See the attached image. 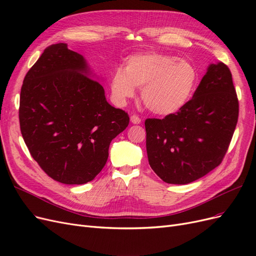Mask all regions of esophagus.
<instances>
[{
  "label": "esophagus",
  "mask_w": 256,
  "mask_h": 256,
  "mask_svg": "<svg viewBox=\"0 0 256 256\" xmlns=\"http://www.w3.org/2000/svg\"><path fill=\"white\" fill-rule=\"evenodd\" d=\"M130 122H132V124H140L141 122V118H138V115H131V118H130Z\"/></svg>",
  "instance_id": "1"
}]
</instances>
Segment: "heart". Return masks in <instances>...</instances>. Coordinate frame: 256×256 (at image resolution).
Instances as JSON below:
<instances>
[{
	"label": "heart",
	"instance_id": "b5f03b06",
	"mask_svg": "<svg viewBox=\"0 0 256 256\" xmlns=\"http://www.w3.org/2000/svg\"><path fill=\"white\" fill-rule=\"evenodd\" d=\"M196 82L198 72L190 62L160 52H145L129 56L124 70L116 69L111 90L116 102L124 104L136 95V88H141L147 109L168 115L189 102Z\"/></svg>",
	"mask_w": 256,
	"mask_h": 256
}]
</instances>
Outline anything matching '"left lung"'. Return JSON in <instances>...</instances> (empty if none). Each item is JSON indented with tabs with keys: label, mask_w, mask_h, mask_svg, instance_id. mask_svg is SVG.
I'll use <instances>...</instances> for the list:
<instances>
[{
	"label": "left lung",
	"mask_w": 256,
	"mask_h": 256,
	"mask_svg": "<svg viewBox=\"0 0 256 256\" xmlns=\"http://www.w3.org/2000/svg\"><path fill=\"white\" fill-rule=\"evenodd\" d=\"M239 104L228 67L210 64L192 99L164 118H147L150 168L168 184H186L218 166L237 125Z\"/></svg>",
	"instance_id": "obj_1"
}]
</instances>
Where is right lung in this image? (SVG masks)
<instances>
[{
    "mask_svg": "<svg viewBox=\"0 0 256 256\" xmlns=\"http://www.w3.org/2000/svg\"><path fill=\"white\" fill-rule=\"evenodd\" d=\"M19 120L30 156L62 184H86L100 173L128 114L106 102L81 54L60 42L46 48L23 80Z\"/></svg>",
    "mask_w": 256,
    "mask_h": 256,
    "instance_id": "1",
    "label": "right lung"
}]
</instances>
